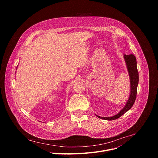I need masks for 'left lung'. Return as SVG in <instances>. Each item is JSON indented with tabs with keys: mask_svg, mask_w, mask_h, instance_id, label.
Masks as SVG:
<instances>
[{
	"mask_svg": "<svg viewBox=\"0 0 158 158\" xmlns=\"http://www.w3.org/2000/svg\"><path fill=\"white\" fill-rule=\"evenodd\" d=\"M124 59L126 62L127 70L129 72V74L130 76V81H131V94L125 106V107L121 110L120 112L114 116L109 117V118H103L97 116L98 118L108 120L112 121L117 119L118 118H120L122 115L129 110L133 106L135 101H136V95H137V89H138V84L139 82V73L137 69V62L136 59L133 54L129 55H124Z\"/></svg>",
	"mask_w": 158,
	"mask_h": 158,
	"instance_id": "1",
	"label": "left lung"
}]
</instances>
